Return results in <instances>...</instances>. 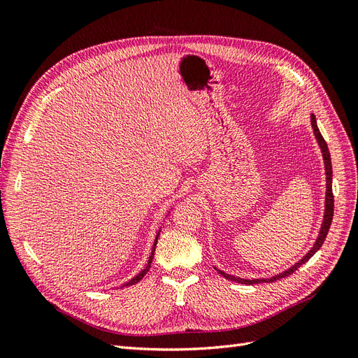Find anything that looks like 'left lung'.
<instances>
[{
    "label": "left lung",
    "instance_id": "obj_1",
    "mask_svg": "<svg viewBox=\"0 0 358 358\" xmlns=\"http://www.w3.org/2000/svg\"><path fill=\"white\" fill-rule=\"evenodd\" d=\"M310 122H312V128H313V134H315V137H317V140H318V145H320V148H321L322 158H324V166H326V176H327V178H326V179H327L326 212H324V221H322L321 230H320V236H318V239H317L315 245H313V248L310 249V251H309L305 257H303L299 263H296L294 266L289 267L288 270H285V272L279 273V275H276V276H273V278H270V279H251V280H249V279H241V278H234V276H231V275H227V273L222 272V270H218V273L222 275L225 279L234 280V282H239V284H248V285H251V284H259V282H273V280L282 279V278H285V276H289L291 273H294L296 270H297L301 264H305V263L308 262V259L318 251V249L321 248V245L324 243V241H326L327 233H329V230H330L331 221H333V210H334V199H333V191H331V178H333L331 159H330V152H329V148H327L326 140H324V137L321 136L320 129H318V127H317L315 115H310Z\"/></svg>",
    "mask_w": 358,
    "mask_h": 358
}]
</instances>
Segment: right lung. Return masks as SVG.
Wrapping results in <instances>:
<instances>
[{
  "label": "right lung",
  "mask_w": 358,
  "mask_h": 358,
  "mask_svg": "<svg viewBox=\"0 0 358 358\" xmlns=\"http://www.w3.org/2000/svg\"><path fill=\"white\" fill-rule=\"evenodd\" d=\"M157 242H158V234H157V239H155V243H154V248H152V254H150V257H149V262H148V266L142 270V272H140L137 276H134L131 280H129V282H127L125 285L128 287V285H134V284H137L140 279H142L148 272H149V268H150V263H152V259H154V252H155V246H157ZM124 285V287H125Z\"/></svg>",
  "instance_id": "1"
}]
</instances>
